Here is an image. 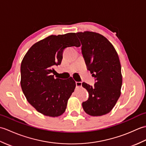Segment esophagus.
<instances>
[{
  "mask_svg": "<svg viewBox=\"0 0 146 146\" xmlns=\"http://www.w3.org/2000/svg\"><path fill=\"white\" fill-rule=\"evenodd\" d=\"M76 87H81L82 85V83L81 82H76Z\"/></svg>",
  "mask_w": 146,
  "mask_h": 146,
  "instance_id": "1",
  "label": "esophagus"
}]
</instances>
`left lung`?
<instances>
[{"label":"left lung","instance_id":"1","mask_svg":"<svg viewBox=\"0 0 146 146\" xmlns=\"http://www.w3.org/2000/svg\"><path fill=\"white\" fill-rule=\"evenodd\" d=\"M76 35L81 41L88 70L96 81L93 86L82 83L89 94L82 107L90 115H104L112 110L120 96L122 76L119 56L110 41L100 34L85 31Z\"/></svg>","mask_w":146,"mask_h":146}]
</instances>
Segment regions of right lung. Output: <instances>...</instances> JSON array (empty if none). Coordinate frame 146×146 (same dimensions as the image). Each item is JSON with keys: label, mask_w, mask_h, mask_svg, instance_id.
<instances>
[{"label": "right lung", "mask_w": 146, "mask_h": 146, "mask_svg": "<svg viewBox=\"0 0 146 146\" xmlns=\"http://www.w3.org/2000/svg\"><path fill=\"white\" fill-rule=\"evenodd\" d=\"M79 47L75 33L51 35L31 46L21 65V86L29 103L44 115L58 117L66 108L68 100L75 88L76 83L54 78V66L60 65L63 50Z\"/></svg>", "instance_id": "right-lung-1"}]
</instances>
